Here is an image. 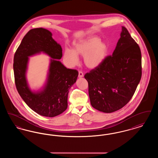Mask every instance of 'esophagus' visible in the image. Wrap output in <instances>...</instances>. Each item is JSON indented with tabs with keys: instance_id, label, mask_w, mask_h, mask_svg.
I'll list each match as a JSON object with an SVG mask.
<instances>
[{
	"instance_id": "1",
	"label": "esophagus",
	"mask_w": 158,
	"mask_h": 158,
	"mask_svg": "<svg viewBox=\"0 0 158 158\" xmlns=\"http://www.w3.org/2000/svg\"><path fill=\"white\" fill-rule=\"evenodd\" d=\"M79 77H83V73L82 72H81V71H79Z\"/></svg>"
}]
</instances>
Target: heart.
<instances>
[{"instance_id":"obj_1","label":"heart","mask_w":158,"mask_h":158,"mask_svg":"<svg viewBox=\"0 0 158 158\" xmlns=\"http://www.w3.org/2000/svg\"><path fill=\"white\" fill-rule=\"evenodd\" d=\"M108 53V47L97 37H90L74 45L73 50L66 48L64 59L70 66H75L79 61L77 55L83 56L85 66L89 69L99 67L105 60Z\"/></svg>"}]
</instances>
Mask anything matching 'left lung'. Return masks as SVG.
Listing matches in <instances>:
<instances>
[{
  "label": "left lung",
  "mask_w": 158,
  "mask_h": 158,
  "mask_svg": "<svg viewBox=\"0 0 158 158\" xmlns=\"http://www.w3.org/2000/svg\"><path fill=\"white\" fill-rule=\"evenodd\" d=\"M121 30L113 55L85 75L90 104L103 113H113L126 105L142 77L140 47L126 28L122 27Z\"/></svg>",
  "instance_id": "left-lung-1"
}]
</instances>
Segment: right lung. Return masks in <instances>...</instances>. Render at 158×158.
<instances>
[{
    "label": "right lung",
    "mask_w": 158,
    "mask_h": 158,
    "mask_svg": "<svg viewBox=\"0 0 158 158\" xmlns=\"http://www.w3.org/2000/svg\"><path fill=\"white\" fill-rule=\"evenodd\" d=\"M41 52L52 58L48 79L43 89L32 91L26 77L29 57ZM61 57V45L50 31L43 28L29 31L15 52L14 71L17 90L27 105L42 116L56 117L67 109L69 90L78 76L76 70L67 69L57 60Z\"/></svg>",
    "instance_id": "obj_1"
}]
</instances>
